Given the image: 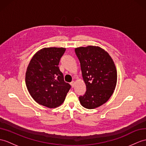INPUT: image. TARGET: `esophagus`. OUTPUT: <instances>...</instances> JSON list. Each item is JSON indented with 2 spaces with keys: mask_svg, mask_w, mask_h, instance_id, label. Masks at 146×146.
<instances>
[{
  "mask_svg": "<svg viewBox=\"0 0 146 146\" xmlns=\"http://www.w3.org/2000/svg\"><path fill=\"white\" fill-rule=\"evenodd\" d=\"M70 84H71V85H72V86L73 88V87L74 86V84H75V81H72V82L70 83Z\"/></svg>",
  "mask_w": 146,
  "mask_h": 146,
  "instance_id": "esophagus-1",
  "label": "esophagus"
}]
</instances>
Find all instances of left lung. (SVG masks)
Masks as SVG:
<instances>
[{
  "label": "left lung",
  "mask_w": 146,
  "mask_h": 146,
  "mask_svg": "<svg viewBox=\"0 0 146 146\" xmlns=\"http://www.w3.org/2000/svg\"><path fill=\"white\" fill-rule=\"evenodd\" d=\"M78 58L86 91L79 100L87 109H94L110 99L116 88L117 72L113 60L99 46L79 47L74 50Z\"/></svg>",
  "instance_id": "8db88e82"
}]
</instances>
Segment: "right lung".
<instances>
[{
  "instance_id": "add662e5",
  "label": "right lung",
  "mask_w": 146,
  "mask_h": 146,
  "mask_svg": "<svg viewBox=\"0 0 146 146\" xmlns=\"http://www.w3.org/2000/svg\"><path fill=\"white\" fill-rule=\"evenodd\" d=\"M65 50V48H44L35 53L27 67V89L33 99L44 106H59L71 88L58 66Z\"/></svg>"
}]
</instances>
